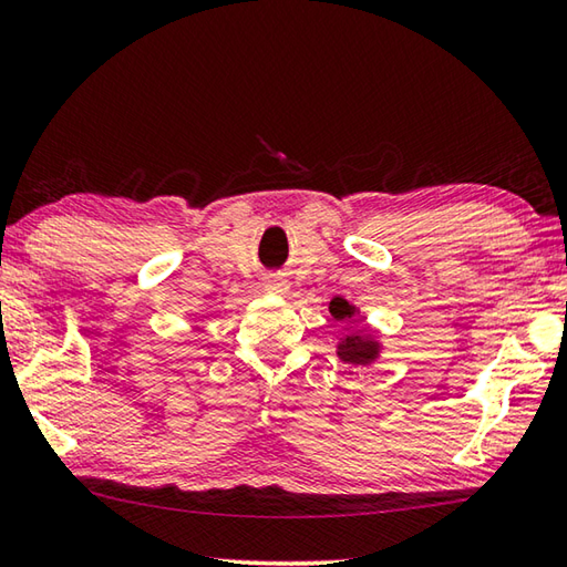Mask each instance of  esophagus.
Wrapping results in <instances>:
<instances>
[{
  "label": "esophagus",
  "mask_w": 567,
  "mask_h": 567,
  "mask_svg": "<svg viewBox=\"0 0 567 567\" xmlns=\"http://www.w3.org/2000/svg\"><path fill=\"white\" fill-rule=\"evenodd\" d=\"M264 288H266V291H269V293L286 296L288 288H291V284H288V279H284L281 274H271V276H266Z\"/></svg>",
  "instance_id": "obj_1"
}]
</instances>
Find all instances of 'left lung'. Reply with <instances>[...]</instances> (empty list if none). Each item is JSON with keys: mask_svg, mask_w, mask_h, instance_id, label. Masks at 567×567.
<instances>
[{"mask_svg": "<svg viewBox=\"0 0 567 567\" xmlns=\"http://www.w3.org/2000/svg\"><path fill=\"white\" fill-rule=\"evenodd\" d=\"M330 316L336 320H350L355 316V306H350L346 298H333L330 301ZM380 355V343L372 338H362L358 333H350L338 343V358L348 362V365H370L372 360Z\"/></svg>", "mask_w": 567, "mask_h": 567, "instance_id": "obj_1", "label": "left lung"}]
</instances>
